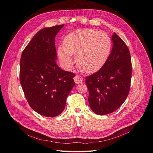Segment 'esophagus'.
<instances>
[{"label":"esophagus","mask_w":153,"mask_h":153,"mask_svg":"<svg viewBox=\"0 0 153 153\" xmlns=\"http://www.w3.org/2000/svg\"><path fill=\"white\" fill-rule=\"evenodd\" d=\"M74 81H75L76 84H79V83H81L82 82L83 78L81 76H75L74 78Z\"/></svg>","instance_id":"34e87169"}]
</instances>
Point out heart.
I'll use <instances>...</instances> for the list:
<instances>
[{
    "label": "heart",
    "mask_w": 153,
    "mask_h": 153,
    "mask_svg": "<svg viewBox=\"0 0 153 153\" xmlns=\"http://www.w3.org/2000/svg\"><path fill=\"white\" fill-rule=\"evenodd\" d=\"M64 47H59L58 56L67 68L73 65L71 55H76V64L87 74L97 72L109 56L112 42L107 33L95 29L85 28L74 31L65 37Z\"/></svg>",
    "instance_id": "heart-1"
}]
</instances>
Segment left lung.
Here are the masks:
<instances>
[{
  "instance_id": "obj_1",
  "label": "left lung",
  "mask_w": 153,
  "mask_h": 153,
  "mask_svg": "<svg viewBox=\"0 0 153 153\" xmlns=\"http://www.w3.org/2000/svg\"><path fill=\"white\" fill-rule=\"evenodd\" d=\"M112 48L103 66L86 77L91 109L98 115L112 113L123 104L129 93L131 63L128 48L114 32Z\"/></svg>"
}]
</instances>
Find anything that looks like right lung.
Segmentation results:
<instances>
[{
    "label": "right lung",
    "mask_w": 153,
    "mask_h": 153,
    "mask_svg": "<svg viewBox=\"0 0 153 153\" xmlns=\"http://www.w3.org/2000/svg\"><path fill=\"white\" fill-rule=\"evenodd\" d=\"M64 25L39 30L25 48L19 80L29 105L38 114L55 117L63 111L75 82V74L56 63L55 36Z\"/></svg>",
    "instance_id": "1"
}]
</instances>
